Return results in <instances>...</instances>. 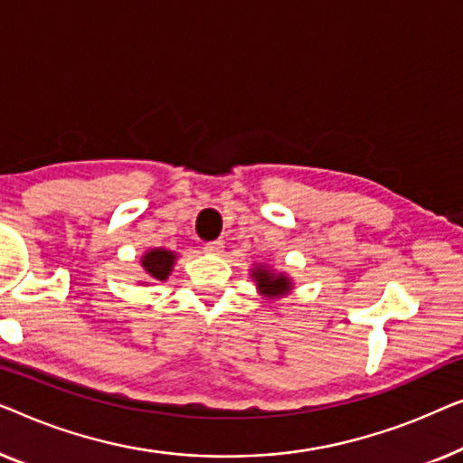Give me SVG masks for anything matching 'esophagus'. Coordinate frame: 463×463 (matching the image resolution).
I'll return each mask as SVG.
<instances>
[{"label":"esophagus","instance_id":"1","mask_svg":"<svg viewBox=\"0 0 463 463\" xmlns=\"http://www.w3.org/2000/svg\"><path fill=\"white\" fill-rule=\"evenodd\" d=\"M203 250L207 251V253H222V250H224V243L222 241H210V243H205V247Z\"/></svg>","mask_w":463,"mask_h":463}]
</instances>
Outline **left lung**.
I'll use <instances>...</instances> for the list:
<instances>
[{"label":"left lung","mask_w":463,"mask_h":463,"mask_svg":"<svg viewBox=\"0 0 463 463\" xmlns=\"http://www.w3.org/2000/svg\"><path fill=\"white\" fill-rule=\"evenodd\" d=\"M253 279H256L258 288L262 289V294L266 296H283L289 291V279H285L283 275H272L270 270L264 269H256L253 270Z\"/></svg>","instance_id":"obj_1"}]
</instances>
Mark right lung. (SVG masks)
Here are the masks:
<instances>
[{
  "instance_id": "obj_1",
  "label": "right lung",
  "mask_w": 463,
  "mask_h": 463,
  "mask_svg": "<svg viewBox=\"0 0 463 463\" xmlns=\"http://www.w3.org/2000/svg\"><path fill=\"white\" fill-rule=\"evenodd\" d=\"M174 264V253L165 250H153L142 258V269L155 281H165Z\"/></svg>"
}]
</instances>
